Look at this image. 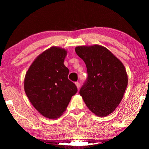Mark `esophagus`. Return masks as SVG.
Instances as JSON below:
<instances>
[{
    "mask_svg": "<svg viewBox=\"0 0 149 149\" xmlns=\"http://www.w3.org/2000/svg\"><path fill=\"white\" fill-rule=\"evenodd\" d=\"M75 85H76V87H77V88L78 89H79V87H80V84L79 82H76L75 83Z\"/></svg>",
    "mask_w": 149,
    "mask_h": 149,
    "instance_id": "1",
    "label": "esophagus"
}]
</instances>
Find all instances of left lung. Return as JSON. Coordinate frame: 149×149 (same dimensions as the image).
<instances>
[{
  "label": "left lung",
  "mask_w": 149,
  "mask_h": 149,
  "mask_svg": "<svg viewBox=\"0 0 149 149\" xmlns=\"http://www.w3.org/2000/svg\"><path fill=\"white\" fill-rule=\"evenodd\" d=\"M75 50L85 63L88 74L79 94L93 113L107 116L120 104L127 87L124 65L109 50L99 45L78 46Z\"/></svg>",
  "instance_id": "8db88e82"
}]
</instances>
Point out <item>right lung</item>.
I'll use <instances>...</instances> for the list:
<instances>
[{
	"instance_id": "add662e5",
	"label": "right lung",
	"mask_w": 149,
	"mask_h": 149,
	"mask_svg": "<svg viewBox=\"0 0 149 149\" xmlns=\"http://www.w3.org/2000/svg\"><path fill=\"white\" fill-rule=\"evenodd\" d=\"M67 52L58 47L45 50L34 60L25 76L24 90L29 101L49 119L62 115L77 91L68 78L69 70L64 64Z\"/></svg>"
}]
</instances>
